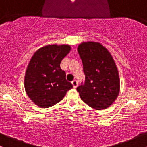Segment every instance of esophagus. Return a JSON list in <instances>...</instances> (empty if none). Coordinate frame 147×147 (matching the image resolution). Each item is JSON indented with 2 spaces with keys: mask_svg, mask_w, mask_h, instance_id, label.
Listing matches in <instances>:
<instances>
[{
  "mask_svg": "<svg viewBox=\"0 0 147 147\" xmlns=\"http://www.w3.org/2000/svg\"><path fill=\"white\" fill-rule=\"evenodd\" d=\"M71 84H72V86H73L74 88H76L77 87V86H78V83H77V81H76V80H74V81H72Z\"/></svg>",
  "mask_w": 147,
  "mask_h": 147,
  "instance_id": "obj_1",
  "label": "esophagus"
}]
</instances>
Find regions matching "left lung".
<instances>
[{
	"label": "left lung",
	"instance_id": "8db88e82",
	"mask_svg": "<svg viewBox=\"0 0 147 147\" xmlns=\"http://www.w3.org/2000/svg\"><path fill=\"white\" fill-rule=\"evenodd\" d=\"M78 51L84 65V85L77 91L83 101L96 110L110 107L120 89L118 70L113 56L102 44L83 42Z\"/></svg>",
	"mask_w": 147,
	"mask_h": 147
}]
</instances>
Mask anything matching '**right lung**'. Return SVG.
Segmentation results:
<instances>
[{"mask_svg": "<svg viewBox=\"0 0 147 147\" xmlns=\"http://www.w3.org/2000/svg\"><path fill=\"white\" fill-rule=\"evenodd\" d=\"M69 45H48L37 49L25 71L24 86L30 99L47 108L59 102L73 86L60 68L61 60L70 52Z\"/></svg>", "mask_w": 147, "mask_h": 147, "instance_id": "1", "label": "right lung"}]
</instances>
